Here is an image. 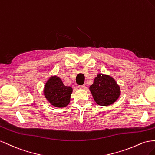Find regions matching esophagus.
I'll use <instances>...</instances> for the list:
<instances>
[{"instance_id":"34e87169","label":"esophagus","mask_w":155,"mask_h":155,"mask_svg":"<svg viewBox=\"0 0 155 155\" xmlns=\"http://www.w3.org/2000/svg\"><path fill=\"white\" fill-rule=\"evenodd\" d=\"M78 88H80V89H84L86 86L85 85H82V86H78Z\"/></svg>"}]
</instances>
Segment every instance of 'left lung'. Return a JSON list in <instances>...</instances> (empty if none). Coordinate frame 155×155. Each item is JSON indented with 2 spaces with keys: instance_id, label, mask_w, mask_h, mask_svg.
Listing matches in <instances>:
<instances>
[{
  "instance_id": "obj_1",
  "label": "left lung",
  "mask_w": 155,
  "mask_h": 155,
  "mask_svg": "<svg viewBox=\"0 0 155 155\" xmlns=\"http://www.w3.org/2000/svg\"><path fill=\"white\" fill-rule=\"evenodd\" d=\"M90 90L97 104L101 106L113 104L120 95V87L116 81L103 74H97Z\"/></svg>"
}]
</instances>
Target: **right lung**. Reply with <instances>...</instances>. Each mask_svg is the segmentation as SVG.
<instances>
[{"label":"right lung","instance_id":"obj_1","mask_svg":"<svg viewBox=\"0 0 155 155\" xmlns=\"http://www.w3.org/2000/svg\"><path fill=\"white\" fill-rule=\"evenodd\" d=\"M73 89L65 86L58 77H52L48 79L44 87V95L47 101L56 107H67L70 102Z\"/></svg>","mask_w":155,"mask_h":155}]
</instances>
